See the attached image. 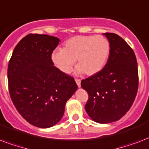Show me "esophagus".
I'll return each instance as SVG.
<instances>
[{
	"label": "esophagus",
	"mask_w": 149,
	"mask_h": 149,
	"mask_svg": "<svg viewBox=\"0 0 149 149\" xmlns=\"http://www.w3.org/2000/svg\"><path fill=\"white\" fill-rule=\"evenodd\" d=\"M75 81H76V84L78 85V87H80L81 86V80L80 79H75Z\"/></svg>",
	"instance_id": "esophagus-1"
}]
</instances>
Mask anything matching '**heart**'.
<instances>
[{
	"mask_svg": "<svg viewBox=\"0 0 149 149\" xmlns=\"http://www.w3.org/2000/svg\"><path fill=\"white\" fill-rule=\"evenodd\" d=\"M109 44L101 36H77L65 42L63 49H55L51 55L54 64L62 72L69 73L77 61L76 72L86 75L99 73L107 63Z\"/></svg>",
	"mask_w": 149,
	"mask_h": 149,
	"instance_id": "heart-1",
	"label": "heart"
}]
</instances>
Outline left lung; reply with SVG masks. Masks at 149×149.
<instances>
[{"mask_svg":"<svg viewBox=\"0 0 149 149\" xmlns=\"http://www.w3.org/2000/svg\"><path fill=\"white\" fill-rule=\"evenodd\" d=\"M109 42L107 64L94 75L81 80L88 94L85 110L94 121L108 124L118 120L128 111L138 88V64L131 47L115 33L103 34Z\"/></svg>","mask_w":149,"mask_h":149,"instance_id":"left-lung-1","label":"left lung"}]
</instances>
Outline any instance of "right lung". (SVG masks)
<instances>
[{
  "instance_id": "right-lung-1",
  "label": "right lung",
  "mask_w": 149,
  "mask_h": 149,
  "mask_svg": "<svg viewBox=\"0 0 149 149\" xmlns=\"http://www.w3.org/2000/svg\"><path fill=\"white\" fill-rule=\"evenodd\" d=\"M61 40L48 35L29 34L22 39L9 61L10 96L26 121L40 128L56 124L66 102L78 89L71 76L54 66L51 55Z\"/></svg>"
}]
</instances>
